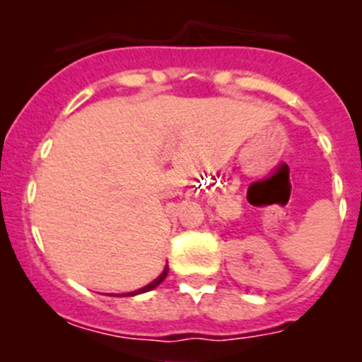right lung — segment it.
Masks as SVG:
<instances>
[{
    "label": "right lung",
    "mask_w": 362,
    "mask_h": 362,
    "mask_svg": "<svg viewBox=\"0 0 362 362\" xmlns=\"http://www.w3.org/2000/svg\"><path fill=\"white\" fill-rule=\"evenodd\" d=\"M168 264L164 266V269H163V273H160V275L158 276V279L154 280V282H151L148 284V286H145V287H141V289H138V291H134V293H127V294H124V296H136V294H141V293H148V291H152L154 289V287H158L160 282H163L164 279H166V275H168Z\"/></svg>",
    "instance_id": "right-lung-1"
}]
</instances>
